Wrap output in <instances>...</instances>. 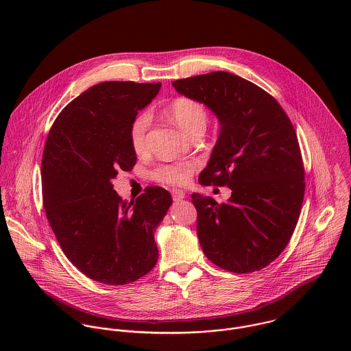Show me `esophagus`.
Here are the masks:
<instances>
[{
  "instance_id": "34e87169",
  "label": "esophagus",
  "mask_w": 351,
  "mask_h": 351,
  "mask_svg": "<svg viewBox=\"0 0 351 351\" xmlns=\"http://www.w3.org/2000/svg\"><path fill=\"white\" fill-rule=\"evenodd\" d=\"M171 195H173V200L174 201H180L182 200V199H185V192H184V191H180V189H173Z\"/></svg>"
}]
</instances>
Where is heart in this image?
Segmentation results:
<instances>
[{"instance_id": "1", "label": "heart", "mask_w": 351, "mask_h": 351, "mask_svg": "<svg viewBox=\"0 0 351 351\" xmlns=\"http://www.w3.org/2000/svg\"><path fill=\"white\" fill-rule=\"evenodd\" d=\"M170 119L189 136L205 131L208 123V114L204 105L199 101L189 97H178L170 102L167 108ZM151 113L143 110L138 113L128 131V138L132 150L142 154L147 149V134L150 130ZM195 163H177V165H162L152 171V178L170 185L184 186L191 181L193 171L196 170Z\"/></svg>"}]
</instances>
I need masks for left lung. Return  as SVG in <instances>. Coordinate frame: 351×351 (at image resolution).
<instances>
[{
    "label": "left lung",
    "instance_id": "left-lung-1",
    "mask_svg": "<svg viewBox=\"0 0 351 351\" xmlns=\"http://www.w3.org/2000/svg\"><path fill=\"white\" fill-rule=\"evenodd\" d=\"M173 86L220 121L199 182L232 191L223 204L192 195L201 249L224 270L258 271L287 247L300 216L305 182L296 131L274 97L239 75L213 71Z\"/></svg>",
    "mask_w": 351,
    "mask_h": 351
}]
</instances>
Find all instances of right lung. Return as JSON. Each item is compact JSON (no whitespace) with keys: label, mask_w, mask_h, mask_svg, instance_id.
Here are the masks:
<instances>
[{"label":"right lung","mask_w":351,"mask_h":351,"mask_svg":"<svg viewBox=\"0 0 351 351\" xmlns=\"http://www.w3.org/2000/svg\"><path fill=\"white\" fill-rule=\"evenodd\" d=\"M160 82H101L67 104L51 127L42 159L43 206L56 241L85 276L125 285L158 261L154 231L171 205L149 186L136 200L113 191L119 171L136 163L128 131L158 95Z\"/></svg>","instance_id":"obj_1"}]
</instances>
